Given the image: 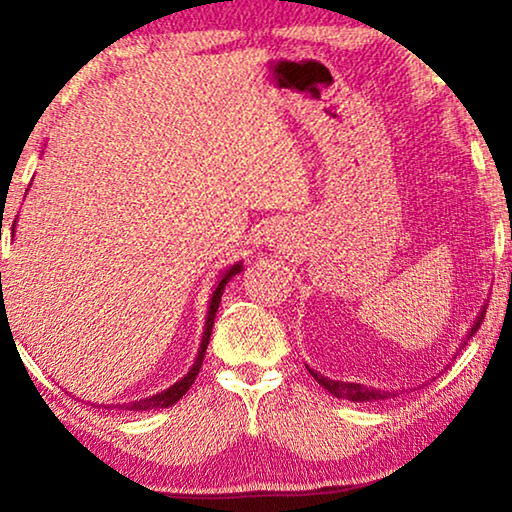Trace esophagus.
Here are the masks:
<instances>
[{"instance_id": "1", "label": "esophagus", "mask_w": 512, "mask_h": 512, "mask_svg": "<svg viewBox=\"0 0 512 512\" xmlns=\"http://www.w3.org/2000/svg\"><path fill=\"white\" fill-rule=\"evenodd\" d=\"M286 237L289 235H286V228L282 226V223H272V226L265 228V242H268L270 247H275V244L277 247H282V244L286 242Z\"/></svg>"}]
</instances>
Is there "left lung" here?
<instances>
[{
	"label": "left lung",
	"mask_w": 512,
	"mask_h": 512,
	"mask_svg": "<svg viewBox=\"0 0 512 512\" xmlns=\"http://www.w3.org/2000/svg\"><path fill=\"white\" fill-rule=\"evenodd\" d=\"M485 312L487 307H482L480 317L473 321L471 331H468L464 345L468 340L473 338L475 331H478L482 319H485ZM307 370H310V375L317 380L321 387H324L328 394L338 396L342 398V401H356V403H373V401H387V398H394L398 396V391H384V389H373V387H366V384H356V382H340V380H328V377H324L321 373H317V370H312L310 366H307Z\"/></svg>",
	"instance_id": "8db88e82"
}]
</instances>
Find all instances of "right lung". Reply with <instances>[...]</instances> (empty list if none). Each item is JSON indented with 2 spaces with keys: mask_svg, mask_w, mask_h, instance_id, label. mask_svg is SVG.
<instances>
[{
  "mask_svg": "<svg viewBox=\"0 0 512 512\" xmlns=\"http://www.w3.org/2000/svg\"><path fill=\"white\" fill-rule=\"evenodd\" d=\"M242 270V263H235L230 265V270L223 272V277L219 279V284H216V289L212 293V298H209V307H207V321H205V333H202V342H200V349H198V356H195V363L191 366V370L181 377L179 382H174L170 389L160 391V394H153L149 398H139V401H132V403H118V405H109V408H121V410H135V412H144V410H158V408H170L179 401L181 396L186 394L188 389H191V384L195 382V377H198L200 368H202V361H205V352H207V345H209V335H212V326H214V317H216V310H219V303H221V296H223V289H226V284L233 279L237 272Z\"/></svg>",
  "mask_w": 512,
  "mask_h": 512,
  "instance_id": "add662e5",
  "label": "right lung"
}]
</instances>
